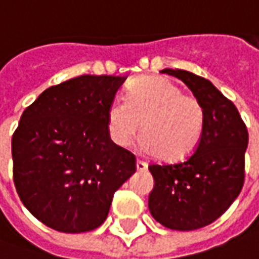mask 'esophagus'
<instances>
[{"instance_id": "esophagus-1", "label": "esophagus", "mask_w": 259, "mask_h": 259, "mask_svg": "<svg viewBox=\"0 0 259 259\" xmlns=\"http://www.w3.org/2000/svg\"><path fill=\"white\" fill-rule=\"evenodd\" d=\"M136 168H137V170H139V172H143V170H147L148 165H147V162H144V161L137 159V162H136Z\"/></svg>"}]
</instances>
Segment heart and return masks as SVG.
<instances>
[{
	"mask_svg": "<svg viewBox=\"0 0 259 259\" xmlns=\"http://www.w3.org/2000/svg\"><path fill=\"white\" fill-rule=\"evenodd\" d=\"M108 132L118 147H127L140 129L143 150L166 161L187 157L200 140L204 109L193 96L182 94L179 85L158 76L133 80L124 101L111 102Z\"/></svg>",
	"mask_w": 259,
	"mask_h": 259,
	"instance_id": "b5f03b06",
	"label": "heart"
}]
</instances>
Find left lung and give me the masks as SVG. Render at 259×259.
I'll return each instance as SVG.
<instances>
[{"mask_svg":"<svg viewBox=\"0 0 259 259\" xmlns=\"http://www.w3.org/2000/svg\"><path fill=\"white\" fill-rule=\"evenodd\" d=\"M185 83L204 109L198 146L185 162L150 165L154 189L148 197L152 218L172 230H195L223 215L244 183L248 132L237 108L209 80L163 69Z\"/></svg>","mask_w":259,"mask_h":259,"instance_id":"8db88e82","label":"left lung"}]
</instances>
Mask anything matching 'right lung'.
<instances>
[{"instance_id":"1","label":"right lung","mask_w":259,"mask_h":259,"mask_svg":"<svg viewBox=\"0 0 259 259\" xmlns=\"http://www.w3.org/2000/svg\"><path fill=\"white\" fill-rule=\"evenodd\" d=\"M127 76L83 74L44 90L12 136L14 182L23 205L64 233L107 219L136 157L109 137L107 113Z\"/></svg>"}]
</instances>
